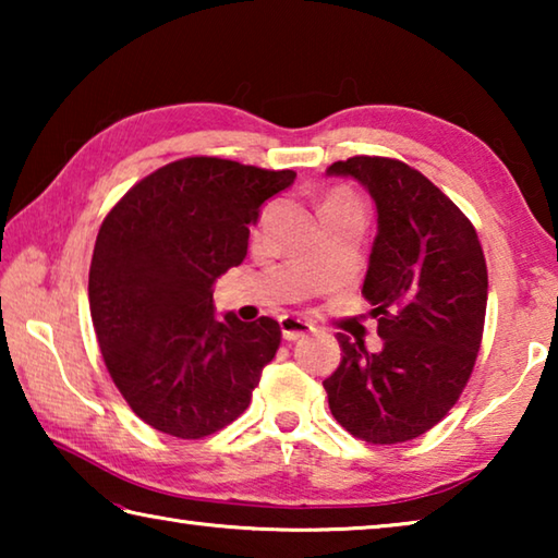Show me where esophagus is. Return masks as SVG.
I'll use <instances>...</instances> for the list:
<instances>
[{
  "label": "esophagus",
  "mask_w": 558,
  "mask_h": 558,
  "mask_svg": "<svg viewBox=\"0 0 558 558\" xmlns=\"http://www.w3.org/2000/svg\"><path fill=\"white\" fill-rule=\"evenodd\" d=\"M280 329H282V339H288V342H295V339L315 332V327L310 325L307 319H300L295 315H282L280 317Z\"/></svg>",
  "instance_id": "1"
}]
</instances>
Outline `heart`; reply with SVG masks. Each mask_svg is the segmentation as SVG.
Here are the masks:
<instances>
[{"instance_id": "obj_1", "label": "heart", "mask_w": 558, "mask_h": 558, "mask_svg": "<svg viewBox=\"0 0 558 558\" xmlns=\"http://www.w3.org/2000/svg\"><path fill=\"white\" fill-rule=\"evenodd\" d=\"M337 199H352V196H347L344 192H335L332 196H329V199H327V202H337Z\"/></svg>"}]
</instances>
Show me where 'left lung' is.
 Returning a JSON list of instances; mask_svg holds the SVG:
<instances>
[{
    "instance_id": "left-lung-1",
    "label": "left lung",
    "mask_w": 558,
    "mask_h": 558,
    "mask_svg": "<svg viewBox=\"0 0 558 558\" xmlns=\"http://www.w3.org/2000/svg\"><path fill=\"white\" fill-rule=\"evenodd\" d=\"M354 177L376 204L362 295L379 319L381 352L337 335L342 362L323 381L342 428L374 446L423 436L456 405L475 366L487 307V266L475 226L418 169L349 157L327 169Z\"/></svg>"
}]
</instances>
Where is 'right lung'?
<instances>
[{"mask_svg":"<svg viewBox=\"0 0 558 558\" xmlns=\"http://www.w3.org/2000/svg\"><path fill=\"white\" fill-rule=\"evenodd\" d=\"M292 182V169L184 157L137 182L102 221L90 317L112 381L147 426L196 440L248 409L280 325L216 319L211 286L241 266L248 223Z\"/></svg>","mask_w":558,"mask_h":558,"instance_id":"right-lung-1","label":"right lung"}]
</instances>
